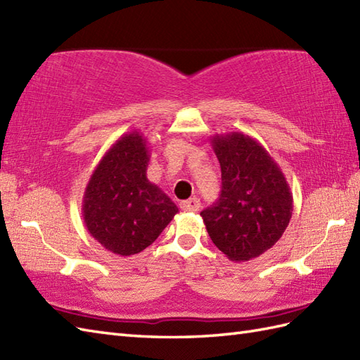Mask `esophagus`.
I'll list each match as a JSON object with an SVG mask.
<instances>
[{
    "instance_id": "obj_1",
    "label": "esophagus",
    "mask_w": 360,
    "mask_h": 360,
    "mask_svg": "<svg viewBox=\"0 0 360 360\" xmlns=\"http://www.w3.org/2000/svg\"><path fill=\"white\" fill-rule=\"evenodd\" d=\"M180 207L186 212H195L198 211V207H200V200H198L197 197H191L188 200L180 202Z\"/></svg>"
}]
</instances>
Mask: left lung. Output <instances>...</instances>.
<instances>
[{
	"instance_id": "8db88e82",
	"label": "left lung",
	"mask_w": 360,
	"mask_h": 360,
	"mask_svg": "<svg viewBox=\"0 0 360 360\" xmlns=\"http://www.w3.org/2000/svg\"><path fill=\"white\" fill-rule=\"evenodd\" d=\"M221 167L220 198L200 212L207 234L233 262L273 248L292 215V194L281 167L260 143L242 132L215 134Z\"/></svg>"
}]
</instances>
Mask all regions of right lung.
<instances>
[{
  "instance_id": "right-lung-1",
  "label": "right lung",
  "mask_w": 360,
  "mask_h": 360,
  "mask_svg": "<svg viewBox=\"0 0 360 360\" xmlns=\"http://www.w3.org/2000/svg\"><path fill=\"white\" fill-rule=\"evenodd\" d=\"M149 148L141 132L120 137L95 167L83 195V220L108 251L132 255L153 245L179 207L148 180Z\"/></svg>"
}]
</instances>
